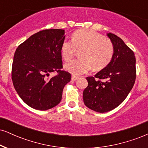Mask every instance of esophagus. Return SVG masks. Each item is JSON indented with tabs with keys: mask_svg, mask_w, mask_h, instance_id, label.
<instances>
[{
	"mask_svg": "<svg viewBox=\"0 0 148 148\" xmlns=\"http://www.w3.org/2000/svg\"><path fill=\"white\" fill-rule=\"evenodd\" d=\"M78 79H79V77H78V76H76L75 75H72V81H77Z\"/></svg>",
	"mask_w": 148,
	"mask_h": 148,
	"instance_id": "34e87169",
	"label": "esophagus"
}]
</instances>
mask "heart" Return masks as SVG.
<instances>
[{
    "mask_svg": "<svg viewBox=\"0 0 148 148\" xmlns=\"http://www.w3.org/2000/svg\"><path fill=\"white\" fill-rule=\"evenodd\" d=\"M80 51L81 58L67 62L66 70L74 75H81L92 69L99 70L110 62L114 49L109 39L92 30L81 29L72 35V41L65 40L61 45V56L65 61L73 58Z\"/></svg>",
    "mask_w": 148,
    "mask_h": 148,
    "instance_id": "b5f03b06",
    "label": "heart"
}]
</instances>
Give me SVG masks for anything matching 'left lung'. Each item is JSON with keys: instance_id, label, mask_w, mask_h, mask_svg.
I'll return each instance as SVG.
<instances>
[{"instance_id": "obj_1", "label": "left lung", "mask_w": 148, "mask_h": 148, "mask_svg": "<svg viewBox=\"0 0 148 148\" xmlns=\"http://www.w3.org/2000/svg\"><path fill=\"white\" fill-rule=\"evenodd\" d=\"M106 35L113 43V57L94 77L86 78L88 85L83 93L85 105L99 113L114 109L126 99L135 83L136 73L133 51L117 35Z\"/></svg>"}]
</instances>
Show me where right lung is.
Instances as JSON below:
<instances>
[{"label": "right lung", "mask_w": 148, "mask_h": 148, "mask_svg": "<svg viewBox=\"0 0 148 148\" xmlns=\"http://www.w3.org/2000/svg\"><path fill=\"white\" fill-rule=\"evenodd\" d=\"M62 29L44 30L31 35L16 49L12 67V80L16 92L27 105L40 111L57 106L71 74L62 68ZM58 74L49 79L51 72Z\"/></svg>", "instance_id": "add662e5"}]
</instances>
